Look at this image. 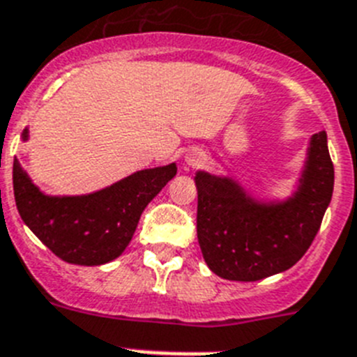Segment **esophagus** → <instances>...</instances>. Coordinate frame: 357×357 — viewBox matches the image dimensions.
Listing matches in <instances>:
<instances>
[{"instance_id":"34e87169","label":"esophagus","mask_w":357,"mask_h":357,"mask_svg":"<svg viewBox=\"0 0 357 357\" xmlns=\"http://www.w3.org/2000/svg\"><path fill=\"white\" fill-rule=\"evenodd\" d=\"M185 160H188V164H190V166H200L204 160V157L200 151H190V153L185 155Z\"/></svg>"}]
</instances>
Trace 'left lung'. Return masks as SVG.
Here are the masks:
<instances>
[{
    "mask_svg": "<svg viewBox=\"0 0 357 357\" xmlns=\"http://www.w3.org/2000/svg\"><path fill=\"white\" fill-rule=\"evenodd\" d=\"M197 236L209 269L225 280L257 282L291 269L318 234L334 190L327 133L310 137L298 190L260 202L229 176L197 172Z\"/></svg>",
    "mask_w": 357,
    "mask_h": 357,
    "instance_id": "obj_1",
    "label": "left lung"
}]
</instances>
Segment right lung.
Listing matches in <instances>:
<instances>
[{
	"instance_id": "add662e5",
	"label": "right lung",
	"mask_w": 357,
	"mask_h": 357,
	"mask_svg": "<svg viewBox=\"0 0 357 357\" xmlns=\"http://www.w3.org/2000/svg\"><path fill=\"white\" fill-rule=\"evenodd\" d=\"M175 175L176 164H167L141 169L96 193L50 197L30 181L17 158L12 167L23 222L56 257L75 266H102L121 257L144 208Z\"/></svg>"
}]
</instances>
